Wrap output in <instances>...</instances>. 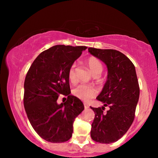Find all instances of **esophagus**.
Segmentation results:
<instances>
[{"mask_svg":"<svg viewBox=\"0 0 158 158\" xmlns=\"http://www.w3.org/2000/svg\"><path fill=\"white\" fill-rule=\"evenodd\" d=\"M84 108L86 109H89V105H87V104H84Z\"/></svg>","mask_w":158,"mask_h":158,"instance_id":"1","label":"esophagus"}]
</instances>
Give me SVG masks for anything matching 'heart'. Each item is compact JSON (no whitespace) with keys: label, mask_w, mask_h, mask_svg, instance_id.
Returning <instances> with one entry per match:
<instances>
[{"label":"heart","mask_w":158,"mask_h":158,"mask_svg":"<svg viewBox=\"0 0 158 158\" xmlns=\"http://www.w3.org/2000/svg\"><path fill=\"white\" fill-rule=\"evenodd\" d=\"M85 64L89 68L90 73L95 77H99L103 71V65L101 61L96 57H89L85 60ZM68 79L72 83L77 81L76 64L73 63L68 70ZM73 95L79 100L84 102H89L95 97L98 90L91 85L80 84L73 90Z\"/></svg>","instance_id":"obj_1"}]
</instances>
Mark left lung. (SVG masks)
Instances as JSON below:
<instances>
[{
	"label": "left lung",
	"mask_w": 158,
	"mask_h": 158,
	"mask_svg": "<svg viewBox=\"0 0 158 158\" xmlns=\"http://www.w3.org/2000/svg\"><path fill=\"white\" fill-rule=\"evenodd\" d=\"M89 52L106 64L107 80L97 100L104 106L90 107L95 112L90 136L101 143L115 142L132 125L139 98V85L134 64L123 53L114 49L89 48ZM105 106L110 109L106 112Z\"/></svg>",
	"instance_id": "obj_1"
}]
</instances>
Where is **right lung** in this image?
I'll return each instance as SVG.
<instances>
[{"instance_id": "obj_1", "label": "right lung", "mask_w": 158, "mask_h": 158, "mask_svg": "<svg viewBox=\"0 0 158 158\" xmlns=\"http://www.w3.org/2000/svg\"><path fill=\"white\" fill-rule=\"evenodd\" d=\"M84 46L56 45L42 52L29 68L24 81L23 105L35 131L52 143L68 141L74 120L84 109V104L71 95L68 70ZM68 96L58 105V96Z\"/></svg>"}]
</instances>
